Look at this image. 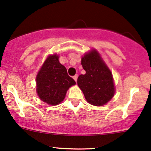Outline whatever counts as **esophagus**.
I'll use <instances>...</instances> for the list:
<instances>
[{"label": "esophagus", "instance_id": "1", "mask_svg": "<svg viewBox=\"0 0 151 151\" xmlns=\"http://www.w3.org/2000/svg\"><path fill=\"white\" fill-rule=\"evenodd\" d=\"M77 77H78V75H77V74H76V75H74V77H73V78H74V80H75V82H77Z\"/></svg>", "mask_w": 151, "mask_h": 151}]
</instances>
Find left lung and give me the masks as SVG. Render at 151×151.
<instances>
[{
  "instance_id": "1",
  "label": "left lung",
  "mask_w": 151,
  "mask_h": 151,
  "mask_svg": "<svg viewBox=\"0 0 151 151\" xmlns=\"http://www.w3.org/2000/svg\"><path fill=\"white\" fill-rule=\"evenodd\" d=\"M85 70L77 79V84L86 100L91 105L102 106L115 94V84L112 72L95 49L84 54L81 61Z\"/></svg>"
}]
</instances>
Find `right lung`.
Listing matches in <instances>:
<instances>
[{
    "label": "right lung",
    "mask_w": 151,
    "mask_h": 151,
    "mask_svg": "<svg viewBox=\"0 0 151 151\" xmlns=\"http://www.w3.org/2000/svg\"><path fill=\"white\" fill-rule=\"evenodd\" d=\"M36 92L43 102L57 105L64 100L67 90L76 84L67 74V69L61 64L59 56L47 57L36 78Z\"/></svg>",
    "instance_id": "obj_1"
}]
</instances>
